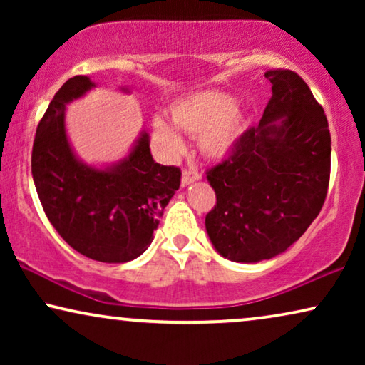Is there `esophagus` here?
<instances>
[{
  "instance_id": "34e87169",
  "label": "esophagus",
  "mask_w": 365,
  "mask_h": 365,
  "mask_svg": "<svg viewBox=\"0 0 365 365\" xmlns=\"http://www.w3.org/2000/svg\"><path fill=\"white\" fill-rule=\"evenodd\" d=\"M199 179H201V173H197L196 169H184L182 171V186H189V184L196 182Z\"/></svg>"
}]
</instances>
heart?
<instances>
[{"label":"heart","instance_id":"heart-1","mask_svg":"<svg viewBox=\"0 0 365 365\" xmlns=\"http://www.w3.org/2000/svg\"><path fill=\"white\" fill-rule=\"evenodd\" d=\"M171 119L179 129L199 139V146L209 158L231 154L244 133V119L236 108V99L219 91L179 99L171 106ZM154 131L171 151L182 148L181 136L169 124L158 119Z\"/></svg>","mask_w":365,"mask_h":365}]
</instances>
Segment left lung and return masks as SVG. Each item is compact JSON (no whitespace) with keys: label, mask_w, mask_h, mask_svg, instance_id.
<instances>
[{"label":"left lung","mask_w":365,"mask_h":365,"mask_svg":"<svg viewBox=\"0 0 365 365\" xmlns=\"http://www.w3.org/2000/svg\"><path fill=\"white\" fill-rule=\"evenodd\" d=\"M266 78L272 96L259 126L246 129L227 159L206 173L216 192L207 236L234 262L271 259L296 242L321 212L331 178L322 106L291 69H269Z\"/></svg>","instance_id":"8db88e82"}]
</instances>
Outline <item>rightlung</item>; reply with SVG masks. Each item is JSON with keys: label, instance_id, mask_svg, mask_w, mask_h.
Wrapping results in <instances>:
<instances>
[{"label": "right lung", "instance_id": "add662e5", "mask_svg": "<svg viewBox=\"0 0 365 365\" xmlns=\"http://www.w3.org/2000/svg\"><path fill=\"white\" fill-rule=\"evenodd\" d=\"M91 88L88 76H74L54 94L34 136L33 181L49 222L74 251L99 262H128L151 244L181 169L154 161L148 133L111 168L79 161L66 136L64 108Z\"/></svg>", "mask_w": 365, "mask_h": 365}]
</instances>
